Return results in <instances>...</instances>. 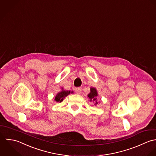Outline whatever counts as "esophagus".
I'll use <instances>...</instances> for the list:
<instances>
[{
    "label": "esophagus",
    "instance_id": "34e87169",
    "mask_svg": "<svg viewBox=\"0 0 156 156\" xmlns=\"http://www.w3.org/2000/svg\"><path fill=\"white\" fill-rule=\"evenodd\" d=\"M75 91L76 92L77 94H81V92H82V89L81 87H78V88H76L75 89Z\"/></svg>",
    "mask_w": 156,
    "mask_h": 156
}]
</instances>
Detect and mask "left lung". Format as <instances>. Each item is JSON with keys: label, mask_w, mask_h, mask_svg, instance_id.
I'll return each instance as SVG.
<instances>
[{"label": "left lung", "mask_w": 156, "mask_h": 156, "mask_svg": "<svg viewBox=\"0 0 156 156\" xmlns=\"http://www.w3.org/2000/svg\"><path fill=\"white\" fill-rule=\"evenodd\" d=\"M90 92L89 94H87V97L89 98L90 101L94 103V105L95 106H96L99 103V101L98 102L97 101V98H98V96L97 90H96V88L92 87H91L90 88Z\"/></svg>", "instance_id": "8db88e82"}]
</instances>
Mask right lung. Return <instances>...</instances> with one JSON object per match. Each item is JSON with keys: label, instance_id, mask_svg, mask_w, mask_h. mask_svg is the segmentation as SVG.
I'll return each mask as SVG.
<instances>
[{"label": "right lung", "instance_id": "1", "mask_svg": "<svg viewBox=\"0 0 156 156\" xmlns=\"http://www.w3.org/2000/svg\"><path fill=\"white\" fill-rule=\"evenodd\" d=\"M73 92L72 91L70 92V90H65L63 87L62 88V90L57 93V94L55 95V99H54V101L57 102H62L63 99L66 97L69 94H73Z\"/></svg>", "mask_w": 156, "mask_h": 156}]
</instances>
